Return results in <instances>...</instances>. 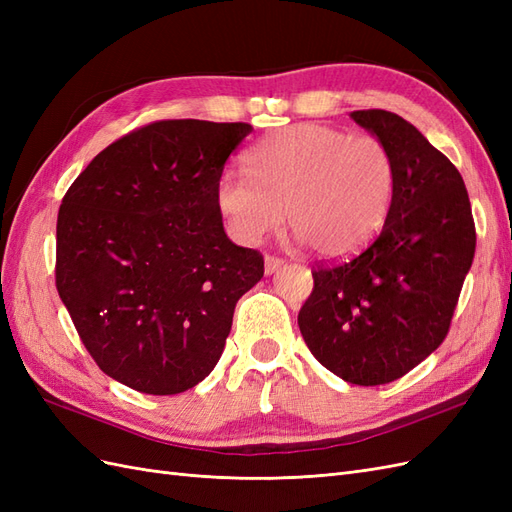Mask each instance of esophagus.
Masks as SVG:
<instances>
[{
    "label": "esophagus",
    "instance_id": "1",
    "mask_svg": "<svg viewBox=\"0 0 512 512\" xmlns=\"http://www.w3.org/2000/svg\"><path fill=\"white\" fill-rule=\"evenodd\" d=\"M282 267H284V260H282V258H275V256H267V258H265V273H267V275L277 273Z\"/></svg>",
    "mask_w": 512,
    "mask_h": 512
}]
</instances>
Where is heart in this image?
Masks as SVG:
<instances>
[{
  "label": "heart",
  "instance_id": "heart-1",
  "mask_svg": "<svg viewBox=\"0 0 512 512\" xmlns=\"http://www.w3.org/2000/svg\"><path fill=\"white\" fill-rule=\"evenodd\" d=\"M247 177L224 173L215 205L228 232L254 245L284 224L327 258L361 252L393 207L397 168L376 136L299 123L271 134L245 156Z\"/></svg>",
  "mask_w": 512,
  "mask_h": 512
}]
</instances>
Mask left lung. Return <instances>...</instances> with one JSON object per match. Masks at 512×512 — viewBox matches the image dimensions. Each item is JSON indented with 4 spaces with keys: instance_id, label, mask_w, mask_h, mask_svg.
<instances>
[{
    "instance_id": "1",
    "label": "left lung",
    "mask_w": 512,
    "mask_h": 512,
    "mask_svg": "<svg viewBox=\"0 0 512 512\" xmlns=\"http://www.w3.org/2000/svg\"><path fill=\"white\" fill-rule=\"evenodd\" d=\"M350 117L391 151L393 207L365 252L312 273L299 329L335 376L378 386L406 376L444 342L476 230L459 170L412 123L380 108Z\"/></svg>"
}]
</instances>
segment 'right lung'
Here are the masks:
<instances>
[{
    "label": "right lung",
    "instance_id": "right-lung-1",
    "mask_svg": "<svg viewBox=\"0 0 512 512\" xmlns=\"http://www.w3.org/2000/svg\"><path fill=\"white\" fill-rule=\"evenodd\" d=\"M250 123L156 121L89 162L57 215V292L106 376L177 395L218 365L235 305L265 260L215 205Z\"/></svg>",
    "mask_w": 512,
    "mask_h": 512
}]
</instances>
